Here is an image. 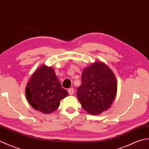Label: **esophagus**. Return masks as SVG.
I'll list each match as a JSON object with an SVG mask.
<instances>
[{
    "label": "esophagus",
    "mask_w": 149,
    "mask_h": 149,
    "mask_svg": "<svg viewBox=\"0 0 149 149\" xmlns=\"http://www.w3.org/2000/svg\"><path fill=\"white\" fill-rule=\"evenodd\" d=\"M68 93L70 95H72L73 94H74V88H70V89H68Z\"/></svg>",
    "instance_id": "obj_1"
}]
</instances>
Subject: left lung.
<instances>
[{"label":"left lung","instance_id":"obj_1","mask_svg":"<svg viewBox=\"0 0 149 149\" xmlns=\"http://www.w3.org/2000/svg\"><path fill=\"white\" fill-rule=\"evenodd\" d=\"M81 79L77 96L83 108L94 115L108 109L117 93L116 76L108 66L95 61L84 68Z\"/></svg>","mask_w":149,"mask_h":149}]
</instances>
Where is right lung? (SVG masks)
<instances>
[{"instance_id": "add662e5", "label": "right lung", "mask_w": 149, "mask_h": 149, "mask_svg": "<svg viewBox=\"0 0 149 149\" xmlns=\"http://www.w3.org/2000/svg\"><path fill=\"white\" fill-rule=\"evenodd\" d=\"M68 94L61 87L54 70L45 65L39 66L31 75L26 88V98L30 105L44 114L58 109L60 100Z\"/></svg>"}]
</instances>
